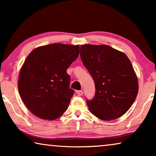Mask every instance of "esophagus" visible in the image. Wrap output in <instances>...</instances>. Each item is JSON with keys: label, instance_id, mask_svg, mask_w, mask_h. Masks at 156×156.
Listing matches in <instances>:
<instances>
[{"label": "esophagus", "instance_id": "obj_1", "mask_svg": "<svg viewBox=\"0 0 156 156\" xmlns=\"http://www.w3.org/2000/svg\"><path fill=\"white\" fill-rule=\"evenodd\" d=\"M76 94H77L78 96H82L83 94V91L82 90L76 91Z\"/></svg>", "mask_w": 156, "mask_h": 156}]
</instances>
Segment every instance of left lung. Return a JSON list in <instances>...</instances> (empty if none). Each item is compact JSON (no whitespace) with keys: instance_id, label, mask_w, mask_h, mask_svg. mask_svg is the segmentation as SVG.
Listing matches in <instances>:
<instances>
[{"instance_id":"8db88e82","label":"left lung","mask_w":156,"mask_h":156,"mask_svg":"<svg viewBox=\"0 0 156 156\" xmlns=\"http://www.w3.org/2000/svg\"><path fill=\"white\" fill-rule=\"evenodd\" d=\"M80 57L92 76L96 93L87 100L91 114L101 120L118 119L127 112L138 91V79L124 53L101 44H83Z\"/></svg>"}]
</instances>
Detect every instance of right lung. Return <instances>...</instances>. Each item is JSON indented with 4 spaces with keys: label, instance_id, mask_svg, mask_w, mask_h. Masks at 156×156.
<instances>
[{
    "label": "right lung",
    "instance_id": "obj_1",
    "mask_svg": "<svg viewBox=\"0 0 156 156\" xmlns=\"http://www.w3.org/2000/svg\"><path fill=\"white\" fill-rule=\"evenodd\" d=\"M80 54V45L53 43L30 53L21 67L18 91L36 116L52 121L67 109L74 94L67 69Z\"/></svg>",
    "mask_w": 156,
    "mask_h": 156
}]
</instances>
